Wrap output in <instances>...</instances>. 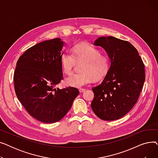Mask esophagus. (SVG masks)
Wrapping results in <instances>:
<instances>
[{
	"mask_svg": "<svg viewBox=\"0 0 158 158\" xmlns=\"http://www.w3.org/2000/svg\"><path fill=\"white\" fill-rule=\"evenodd\" d=\"M85 91H86V89H85V88H80V89H79V92H80V93L84 92Z\"/></svg>",
	"mask_w": 158,
	"mask_h": 158,
	"instance_id": "34e87169",
	"label": "esophagus"
}]
</instances>
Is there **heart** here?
I'll return each mask as SVG.
<instances>
[{"mask_svg": "<svg viewBox=\"0 0 158 158\" xmlns=\"http://www.w3.org/2000/svg\"><path fill=\"white\" fill-rule=\"evenodd\" d=\"M76 61H84L81 66L82 72L73 73L65 79L66 84L73 87H82L93 79H103L110 69L109 57L102 55L98 49L87 44L76 45L73 48V54L69 51L63 54L61 57L63 71L66 74L72 73Z\"/></svg>", "mask_w": 158, "mask_h": 158, "instance_id": "b5f03b06", "label": "heart"}]
</instances>
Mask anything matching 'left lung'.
Listing matches in <instances>:
<instances>
[{"label":"left lung","instance_id":"left-lung-1","mask_svg":"<svg viewBox=\"0 0 158 158\" xmlns=\"http://www.w3.org/2000/svg\"><path fill=\"white\" fill-rule=\"evenodd\" d=\"M94 45L105 50L111 65L101 84L92 88L94 98L91 107L99 118L118 120L138 101L145 79L144 64L136 48L127 41L102 36Z\"/></svg>","mask_w":158,"mask_h":158}]
</instances>
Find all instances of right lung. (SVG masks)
Instances as JSON below:
<instances>
[{"label": "right lung", "instance_id": "1", "mask_svg": "<svg viewBox=\"0 0 158 158\" xmlns=\"http://www.w3.org/2000/svg\"><path fill=\"white\" fill-rule=\"evenodd\" d=\"M64 44L60 38L44 41L28 48L16 63V95L30 115L44 123L62 119L79 94L73 87H56L63 78Z\"/></svg>", "mask_w": 158, "mask_h": 158}]
</instances>
